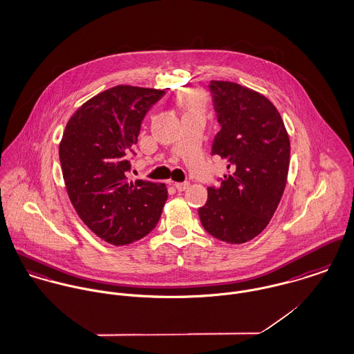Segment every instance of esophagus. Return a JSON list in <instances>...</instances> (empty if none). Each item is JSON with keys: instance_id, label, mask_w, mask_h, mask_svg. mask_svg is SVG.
<instances>
[{"instance_id": "obj_1", "label": "esophagus", "mask_w": 354, "mask_h": 354, "mask_svg": "<svg viewBox=\"0 0 354 354\" xmlns=\"http://www.w3.org/2000/svg\"><path fill=\"white\" fill-rule=\"evenodd\" d=\"M175 187L178 192H186L190 187L189 182H180V183H175Z\"/></svg>"}]
</instances>
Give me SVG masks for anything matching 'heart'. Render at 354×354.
<instances>
[{"label": "heart", "instance_id": "obj_1", "mask_svg": "<svg viewBox=\"0 0 354 354\" xmlns=\"http://www.w3.org/2000/svg\"><path fill=\"white\" fill-rule=\"evenodd\" d=\"M183 104L189 110H196L202 106V95L198 91H190L183 96Z\"/></svg>", "mask_w": 354, "mask_h": 354}]
</instances>
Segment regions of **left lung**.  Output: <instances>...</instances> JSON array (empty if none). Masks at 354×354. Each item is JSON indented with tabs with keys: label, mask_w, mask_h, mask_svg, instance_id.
Masks as SVG:
<instances>
[{
	"label": "left lung",
	"mask_w": 354,
	"mask_h": 354,
	"mask_svg": "<svg viewBox=\"0 0 354 354\" xmlns=\"http://www.w3.org/2000/svg\"><path fill=\"white\" fill-rule=\"evenodd\" d=\"M213 109L221 129L212 155L227 161L220 187H207L198 209L205 231L231 244L259 235L283 194L290 142L273 103L263 95L231 81H210Z\"/></svg>",
	"instance_id": "left-lung-1"
}]
</instances>
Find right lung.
I'll return each instance as SVG.
<instances>
[{
  "instance_id": "add662e5",
  "label": "right lung",
  "mask_w": 354,
  "mask_h": 354,
  "mask_svg": "<svg viewBox=\"0 0 354 354\" xmlns=\"http://www.w3.org/2000/svg\"><path fill=\"white\" fill-rule=\"evenodd\" d=\"M165 91L118 85L84 103L66 123L59 160L72 205L104 241L130 244L148 235L167 201L162 183L130 182L142 119Z\"/></svg>"
}]
</instances>
